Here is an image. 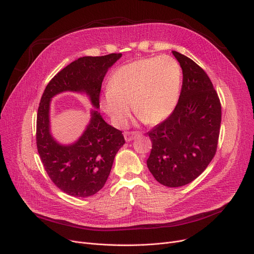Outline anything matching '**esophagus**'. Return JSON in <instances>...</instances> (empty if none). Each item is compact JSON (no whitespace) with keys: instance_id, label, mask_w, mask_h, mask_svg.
Returning a JSON list of instances; mask_svg holds the SVG:
<instances>
[{"instance_id":"34e87169","label":"esophagus","mask_w":254,"mask_h":254,"mask_svg":"<svg viewBox=\"0 0 254 254\" xmlns=\"http://www.w3.org/2000/svg\"><path fill=\"white\" fill-rule=\"evenodd\" d=\"M140 134H141V132L137 131V130H134V131H126L125 132V139H126L127 142H129V141H132L133 139H136L137 137H139Z\"/></svg>"}]
</instances>
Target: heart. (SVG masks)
Returning <instances> with one entry per match:
<instances>
[{
    "label": "heart",
    "instance_id": "1",
    "mask_svg": "<svg viewBox=\"0 0 254 254\" xmlns=\"http://www.w3.org/2000/svg\"><path fill=\"white\" fill-rule=\"evenodd\" d=\"M181 82L180 65L170 56L133 61L112 73L102 108L117 126L127 124L131 104L145 122L158 124L177 106Z\"/></svg>",
    "mask_w": 254,
    "mask_h": 254
}]
</instances>
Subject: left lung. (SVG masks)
I'll list each match as a JSON object with an SVG mask.
<instances>
[{
	"label": "left lung",
	"mask_w": 254,
	"mask_h": 254,
	"mask_svg": "<svg viewBox=\"0 0 254 254\" xmlns=\"http://www.w3.org/2000/svg\"><path fill=\"white\" fill-rule=\"evenodd\" d=\"M174 56L183 70L178 104L164 122L152 128L147 166L166 187H181L198 178L215 155L222 106L206 72L177 51Z\"/></svg>",
	"instance_id": "left-lung-1"
}]
</instances>
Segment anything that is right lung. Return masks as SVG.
I'll use <instances>...</instances> for the list:
<instances>
[{
	"label": "right lung",
	"instance_id": "add662e5",
	"mask_svg": "<svg viewBox=\"0 0 254 254\" xmlns=\"http://www.w3.org/2000/svg\"><path fill=\"white\" fill-rule=\"evenodd\" d=\"M121 53L86 56L67 65L49 81L41 98L37 115V147L45 170L56 187L74 197H89L103 188L114 157L125 144L123 131L104 122L98 111L79 140L69 146L59 145L49 130L51 98L64 92H84L99 108L103 78Z\"/></svg>",
	"mask_w": 254,
	"mask_h": 254
}]
</instances>
